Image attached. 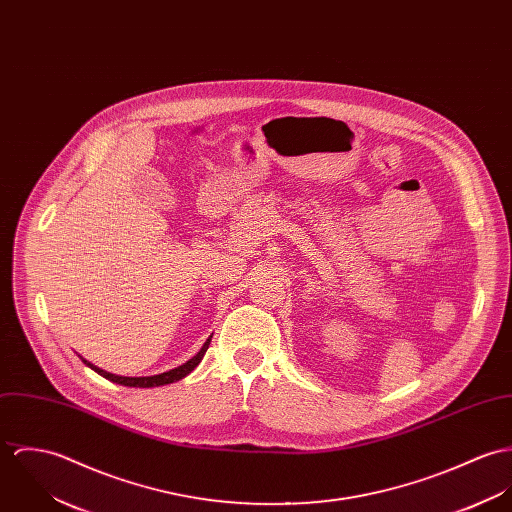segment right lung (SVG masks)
Wrapping results in <instances>:
<instances>
[{
    "label": "right lung",
    "mask_w": 512,
    "mask_h": 512,
    "mask_svg": "<svg viewBox=\"0 0 512 512\" xmlns=\"http://www.w3.org/2000/svg\"><path fill=\"white\" fill-rule=\"evenodd\" d=\"M210 341H212V336L206 340V343L200 347V351L194 355V357H190L186 363H182V365H178V367H174L171 371H165V373H159V375H151V377H121V375H114V373H108V371H104V369H100V367H96L94 363H90V361H86L84 357H80L90 369H94L98 375H102L104 379H108V381H112V383H117V385H123V387H139V389H151V387H161V385H171V383H176V381H180V379H184L188 373H192L196 367H198V363L202 361V357H204V353L208 351V347H210Z\"/></svg>",
    "instance_id": "add662e5"
}]
</instances>
